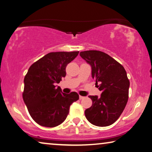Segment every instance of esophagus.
Returning a JSON list of instances; mask_svg holds the SVG:
<instances>
[{
  "mask_svg": "<svg viewBox=\"0 0 152 152\" xmlns=\"http://www.w3.org/2000/svg\"><path fill=\"white\" fill-rule=\"evenodd\" d=\"M84 99V96H79V100H82Z\"/></svg>",
  "mask_w": 152,
  "mask_h": 152,
  "instance_id": "34e87169",
  "label": "esophagus"
}]
</instances>
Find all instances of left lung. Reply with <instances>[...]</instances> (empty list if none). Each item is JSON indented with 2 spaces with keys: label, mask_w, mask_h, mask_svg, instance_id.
<instances>
[{
  "label": "left lung",
  "mask_w": 152,
  "mask_h": 152,
  "mask_svg": "<svg viewBox=\"0 0 152 152\" xmlns=\"http://www.w3.org/2000/svg\"><path fill=\"white\" fill-rule=\"evenodd\" d=\"M80 56L89 64L92 77L99 83L100 96H89L92 100L86 109L87 120L96 126H108L119 118L128 99L130 81L122 64L107 53L96 50L81 52Z\"/></svg>",
  "instance_id": "1"
}]
</instances>
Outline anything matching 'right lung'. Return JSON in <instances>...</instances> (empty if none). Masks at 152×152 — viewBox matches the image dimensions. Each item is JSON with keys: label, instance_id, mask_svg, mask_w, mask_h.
Here are the masks:
<instances>
[{"label": "right lung", "instance_id": "obj_1", "mask_svg": "<svg viewBox=\"0 0 152 152\" xmlns=\"http://www.w3.org/2000/svg\"><path fill=\"white\" fill-rule=\"evenodd\" d=\"M79 52H51L32 64L26 75L23 100L32 118L45 127H55L66 120L69 108L79 99L75 92L65 94L56 88L66 76V67Z\"/></svg>", "mask_w": 152, "mask_h": 152}]
</instances>
